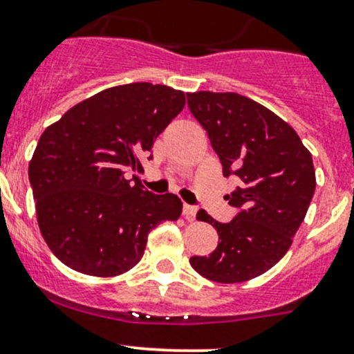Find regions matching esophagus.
<instances>
[{
    "mask_svg": "<svg viewBox=\"0 0 354 354\" xmlns=\"http://www.w3.org/2000/svg\"><path fill=\"white\" fill-rule=\"evenodd\" d=\"M182 212H184V216L187 219H194V218H196L197 207L191 206V204H184V209H182Z\"/></svg>",
    "mask_w": 354,
    "mask_h": 354,
    "instance_id": "1",
    "label": "esophagus"
}]
</instances>
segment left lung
Wrapping results in <instances>:
<instances>
[{
	"label": "left lung",
	"instance_id": "left-lung-1",
	"mask_svg": "<svg viewBox=\"0 0 354 354\" xmlns=\"http://www.w3.org/2000/svg\"><path fill=\"white\" fill-rule=\"evenodd\" d=\"M187 104L207 131L223 176L239 178L226 196L238 209L233 221L197 212L218 230L219 243L209 257H192L191 265L212 282H246L290 248L315 191L313 157L290 124L250 97L199 91L187 94Z\"/></svg>",
	"mask_w": 354,
	"mask_h": 354
}]
</instances>
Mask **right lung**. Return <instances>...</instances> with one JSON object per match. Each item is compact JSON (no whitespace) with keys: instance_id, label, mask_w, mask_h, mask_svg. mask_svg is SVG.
Returning <instances> with one entry per match:
<instances>
[{"instance_id":"obj_1","label":"right lung","mask_w":354,"mask_h":354,"mask_svg":"<svg viewBox=\"0 0 354 354\" xmlns=\"http://www.w3.org/2000/svg\"><path fill=\"white\" fill-rule=\"evenodd\" d=\"M182 91L133 82L71 108L41 133L28 165L40 233L64 265L115 277L142 260L148 233L177 221L176 194L157 196L128 180L151 160L155 138L184 109Z\"/></svg>"}]
</instances>
